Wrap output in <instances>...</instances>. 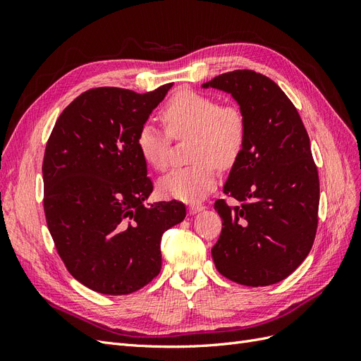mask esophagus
<instances>
[{
	"mask_svg": "<svg viewBox=\"0 0 361 361\" xmlns=\"http://www.w3.org/2000/svg\"><path fill=\"white\" fill-rule=\"evenodd\" d=\"M203 209H204L203 204H190L188 206V214L190 215H195V214H199Z\"/></svg>",
	"mask_w": 361,
	"mask_h": 361,
	"instance_id": "esophagus-1",
	"label": "esophagus"
}]
</instances>
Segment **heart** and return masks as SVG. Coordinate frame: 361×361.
Segmentation results:
<instances>
[{
	"label": "heart",
	"mask_w": 361,
	"mask_h": 361,
	"mask_svg": "<svg viewBox=\"0 0 361 361\" xmlns=\"http://www.w3.org/2000/svg\"><path fill=\"white\" fill-rule=\"evenodd\" d=\"M171 137L191 135L192 166L176 169L158 180L164 199L197 203L216 187V164L232 167L241 155L245 141V118L238 106L220 105L214 97L191 90L174 94L162 110ZM170 135L155 123H145L137 135V149L147 166L167 167Z\"/></svg>",
	"instance_id": "b5f03b06"
}]
</instances>
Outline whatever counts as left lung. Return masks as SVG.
<instances>
[{
  "mask_svg": "<svg viewBox=\"0 0 361 361\" xmlns=\"http://www.w3.org/2000/svg\"><path fill=\"white\" fill-rule=\"evenodd\" d=\"M231 94L245 118V141L215 202L223 231L212 247L220 274L244 286H269L307 257L318 227L319 178L297 108L268 76L233 71L202 84Z\"/></svg>",
  "mask_w": 361,
  "mask_h": 361,
  "instance_id": "1",
  "label": "left lung"
}]
</instances>
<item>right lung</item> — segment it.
<instances>
[{
    "label": "right lung",
    "mask_w": 361,
    "mask_h": 361,
    "mask_svg": "<svg viewBox=\"0 0 361 361\" xmlns=\"http://www.w3.org/2000/svg\"><path fill=\"white\" fill-rule=\"evenodd\" d=\"M173 84L149 93L101 87L64 108L43 158L49 233L71 274L105 295L133 293L161 271V238L183 221L154 190L137 135Z\"/></svg>",
    "instance_id": "right-lung-1"
}]
</instances>
